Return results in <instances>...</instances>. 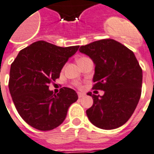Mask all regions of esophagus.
<instances>
[{
	"label": "esophagus",
	"mask_w": 154,
	"mask_h": 154,
	"mask_svg": "<svg viewBox=\"0 0 154 154\" xmlns=\"http://www.w3.org/2000/svg\"><path fill=\"white\" fill-rule=\"evenodd\" d=\"M84 95H85L84 93H82V92H78V96L79 98H82V97H83Z\"/></svg>",
	"instance_id": "esophagus-1"
}]
</instances>
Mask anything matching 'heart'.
I'll list each match as a JSON object with an SVG mask.
<instances>
[{
    "label": "heart",
    "instance_id": "obj_1",
    "mask_svg": "<svg viewBox=\"0 0 154 154\" xmlns=\"http://www.w3.org/2000/svg\"><path fill=\"white\" fill-rule=\"evenodd\" d=\"M82 58H84V57H82ZM82 58H79V59H82Z\"/></svg>",
    "mask_w": 154,
    "mask_h": 154
}]
</instances>
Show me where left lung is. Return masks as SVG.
Returning <instances> with one entry per match:
<instances>
[{
  "instance_id": "1",
  "label": "left lung",
  "mask_w": 154,
  "mask_h": 154,
  "mask_svg": "<svg viewBox=\"0 0 154 154\" xmlns=\"http://www.w3.org/2000/svg\"><path fill=\"white\" fill-rule=\"evenodd\" d=\"M79 51L94 64L93 89L104 91L91 96L94 103L87 110L88 119L103 130H114L126 123L135 110L141 93L142 70L134 54L111 39L97 40Z\"/></svg>"
}]
</instances>
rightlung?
I'll return each mask as SVG.
<instances>
[{"label": "right lung", "mask_w": 154, "mask_h": 154, "mask_svg": "<svg viewBox=\"0 0 154 154\" xmlns=\"http://www.w3.org/2000/svg\"><path fill=\"white\" fill-rule=\"evenodd\" d=\"M79 48H63L40 40L22 49L11 64V96L20 115L33 128L47 131L58 127L78 99L73 89L63 87L55 94L48 85L60 78L62 68Z\"/></svg>", "instance_id": "add662e5"}]
</instances>
